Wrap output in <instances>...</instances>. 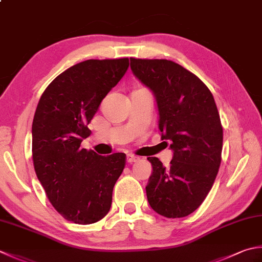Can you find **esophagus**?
I'll return each mask as SVG.
<instances>
[{
  "mask_svg": "<svg viewBox=\"0 0 262 262\" xmlns=\"http://www.w3.org/2000/svg\"><path fill=\"white\" fill-rule=\"evenodd\" d=\"M126 161L128 163H134V162H137L138 161V157H135V156H132V155H128L126 157Z\"/></svg>",
  "mask_w": 262,
  "mask_h": 262,
  "instance_id": "obj_1",
  "label": "esophagus"
}]
</instances>
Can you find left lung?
<instances>
[{"label":"left lung","instance_id":"1","mask_svg":"<svg viewBox=\"0 0 262 262\" xmlns=\"http://www.w3.org/2000/svg\"><path fill=\"white\" fill-rule=\"evenodd\" d=\"M133 74L152 91L161 138L170 141V166L148 157L145 187L151 208L167 218L195 211L211 189L222 162L223 127L211 92L191 71L165 59H130Z\"/></svg>","mask_w":262,"mask_h":262}]
</instances>
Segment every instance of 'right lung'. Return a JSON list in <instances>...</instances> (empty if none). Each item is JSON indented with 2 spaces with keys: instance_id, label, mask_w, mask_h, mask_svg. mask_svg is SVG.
Returning a JSON list of instances; mask_svg holds the SVG:
<instances>
[{
  "instance_id": "obj_1",
  "label": "right lung",
  "mask_w": 262,
  "mask_h": 262,
  "mask_svg": "<svg viewBox=\"0 0 262 262\" xmlns=\"http://www.w3.org/2000/svg\"><path fill=\"white\" fill-rule=\"evenodd\" d=\"M128 58L86 60L60 74L36 107L32 135L36 176L64 219L79 225L109 212L112 191L125 168V153L102 157L81 148L106 94L124 77Z\"/></svg>"
}]
</instances>
